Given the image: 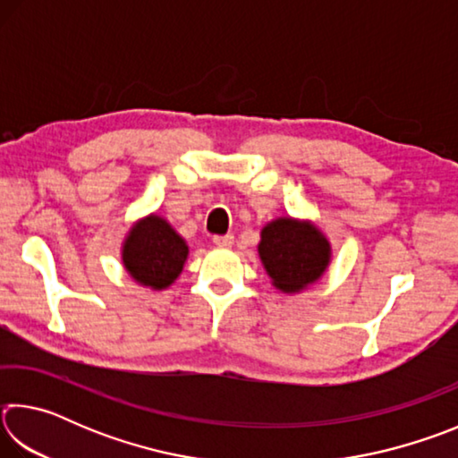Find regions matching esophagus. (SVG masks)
Wrapping results in <instances>:
<instances>
[{
    "mask_svg": "<svg viewBox=\"0 0 458 458\" xmlns=\"http://www.w3.org/2000/svg\"><path fill=\"white\" fill-rule=\"evenodd\" d=\"M214 244L220 246V248H230L234 244V236L232 234H224V236H214Z\"/></svg>",
    "mask_w": 458,
    "mask_h": 458,
    "instance_id": "34e87169",
    "label": "esophagus"
}]
</instances>
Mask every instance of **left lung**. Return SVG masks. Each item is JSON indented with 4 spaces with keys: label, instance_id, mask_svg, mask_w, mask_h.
<instances>
[{
    "label": "left lung",
    "instance_id": "left-lung-1",
    "mask_svg": "<svg viewBox=\"0 0 458 458\" xmlns=\"http://www.w3.org/2000/svg\"><path fill=\"white\" fill-rule=\"evenodd\" d=\"M259 254L278 291L299 293L327 270L331 244L315 224L286 216L262 228Z\"/></svg>",
    "mask_w": 458,
    "mask_h": 458
}]
</instances>
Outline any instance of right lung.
Here are the masks:
<instances>
[{
	"mask_svg": "<svg viewBox=\"0 0 458 458\" xmlns=\"http://www.w3.org/2000/svg\"><path fill=\"white\" fill-rule=\"evenodd\" d=\"M188 244L157 214L133 224L123 242V265L135 283L153 291L167 289L183 270Z\"/></svg>",
	"mask_w": 458,
	"mask_h": 458,
	"instance_id": "1",
	"label": "right lung"
}]
</instances>
